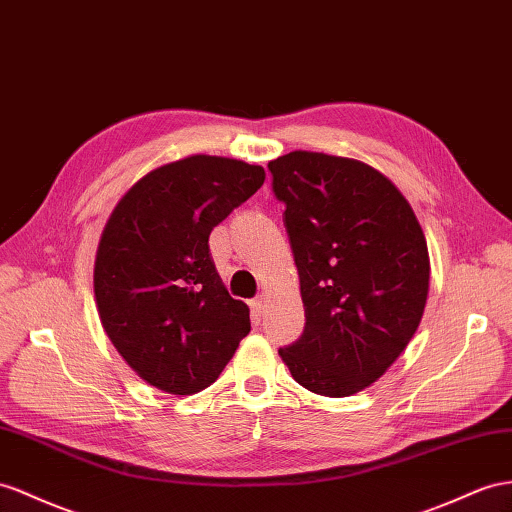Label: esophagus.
<instances>
[{"label": "esophagus", "mask_w": 512, "mask_h": 512, "mask_svg": "<svg viewBox=\"0 0 512 512\" xmlns=\"http://www.w3.org/2000/svg\"><path fill=\"white\" fill-rule=\"evenodd\" d=\"M264 309H266V298L264 296H257V298L251 300V311H253L255 318L264 316Z\"/></svg>", "instance_id": "1"}]
</instances>
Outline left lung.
Masks as SVG:
<instances>
[{
	"label": "left lung",
	"instance_id": "1",
	"mask_svg": "<svg viewBox=\"0 0 512 512\" xmlns=\"http://www.w3.org/2000/svg\"><path fill=\"white\" fill-rule=\"evenodd\" d=\"M268 170L305 305L303 335L279 355L305 389L352 396L387 372L422 320V227L398 188L363 162L292 151Z\"/></svg>",
	"mask_w": 512,
	"mask_h": 512
}]
</instances>
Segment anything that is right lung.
Wrapping results in <instances>:
<instances>
[{"mask_svg":"<svg viewBox=\"0 0 512 512\" xmlns=\"http://www.w3.org/2000/svg\"><path fill=\"white\" fill-rule=\"evenodd\" d=\"M261 166L192 155L144 175L103 229L95 261L101 324L149 385L190 396L212 385L251 331L222 285L209 233L261 188Z\"/></svg>","mask_w":512,"mask_h":512,"instance_id":"1","label":"right lung"}]
</instances>
